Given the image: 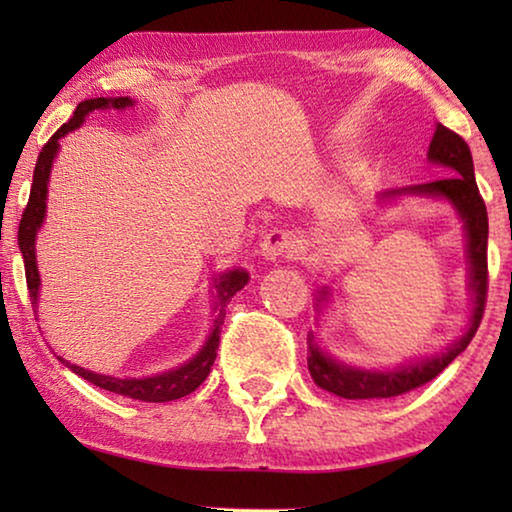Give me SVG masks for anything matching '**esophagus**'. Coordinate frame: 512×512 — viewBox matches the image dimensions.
Wrapping results in <instances>:
<instances>
[{
  "label": "esophagus",
  "mask_w": 512,
  "mask_h": 512,
  "mask_svg": "<svg viewBox=\"0 0 512 512\" xmlns=\"http://www.w3.org/2000/svg\"><path fill=\"white\" fill-rule=\"evenodd\" d=\"M259 250H262V255L266 259H271V262H275V259H280V257L291 259L298 253V241L293 239L291 232H287V230H271L262 239Z\"/></svg>",
  "instance_id": "1"
}]
</instances>
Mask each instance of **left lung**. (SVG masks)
<instances>
[{"label":"left lung","instance_id":"1","mask_svg":"<svg viewBox=\"0 0 512 512\" xmlns=\"http://www.w3.org/2000/svg\"><path fill=\"white\" fill-rule=\"evenodd\" d=\"M427 158L429 162L445 167L452 176L406 189H391V192L381 194V201L402 194H418L447 198V201L456 207L458 216L463 219L467 237V262H470V291L474 302L470 327H467V332L461 339L449 345L445 352L393 370H366L336 361L320 350L314 343V334H309L307 366L311 372V379L316 381V386L325 388V391L339 397H345V400H381V397H397L427 384V381L440 375V372H443L449 363L470 345L483 318L485 296H488V212H485V203L479 194V187H476L470 146H467L461 135L449 131L443 124H438L436 133H433V140L429 144ZM318 293V302L327 300V287H323Z\"/></svg>","mask_w":512,"mask_h":512}]
</instances>
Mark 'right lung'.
Masks as SVG:
<instances>
[{"label":"right lung","instance_id":"obj_1","mask_svg":"<svg viewBox=\"0 0 512 512\" xmlns=\"http://www.w3.org/2000/svg\"><path fill=\"white\" fill-rule=\"evenodd\" d=\"M126 106H133V101L128 97L85 99L79 103V106H76L72 119H69L67 124L60 126L58 131L51 135V140L42 146L38 162H36V171H33V185H31L27 210H24L22 221H20V230H17V244H20V250H22L24 273H27V287H29V296L33 300L31 302L33 307H38V291H40V275H38V264H36V235H38L42 221H45L49 173H51V164H54V158L58 153L60 137H65L67 133H72L74 128H79L83 124V119L88 117L92 110H99V108L101 110H106V108L121 110ZM246 284H248V273L241 271V268H235V271H228V273L216 277L214 280L216 320H214L212 334L207 336V341L201 348V352H198L194 359L183 363V366H178L176 370L162 372V375H153V377H142V379H119V377L99 375V372L85 370L81 366H76V363H69L65 359H60V361L67 363V368L76 372L79 377L88 379L90 384L103 388V391H110V393H117L124 397H133V400H142V402L178 400V397L194 393L196 388L207 379V375H210L214 359H216V350H219L225 307H228L232 296H235L237 291L244 289Z\"/></svg>","mask_w":512,"mask_h":512}]
</instances>
